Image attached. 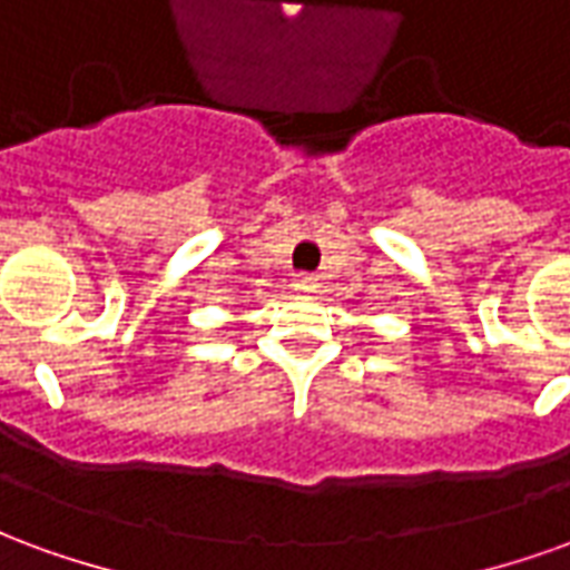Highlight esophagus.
<instances>
[{"instance_id":"esophagus-1","label":"esophagus","mask_w":570,"mask_h":570,"mask_svg":"<svg viewBox=\"0 0 570 570\" xmlns=\"http://www.w3.org/2000/svg\"><path fill=\"white\" fill-rule=\"evenodd\" d=\"M296 289L298 293H317L321 284H317V277H314V274H296Z\"/></svg>"}]
</instances>
